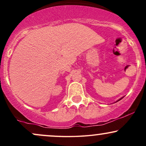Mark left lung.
I'll list each match as a JSON object with an SVG mask.
<instances>
[{
	"instance_id": "1",
	"label": "left lung",
	"mask_w": 146,
	"mask_h": 146,
	"mask_svg": "<svg viewBox=\"0 0 146 146\" xmlns=\"http://www.w3.org/2000/svg\"><path fill=\"white\" fill-rule=\"evenodd\" d=\"M121 99H122V98H121V99H120V100H118V101H119V100H121ZM118 101H117V102H118Z\"/></svg>"
}]
</instances>
